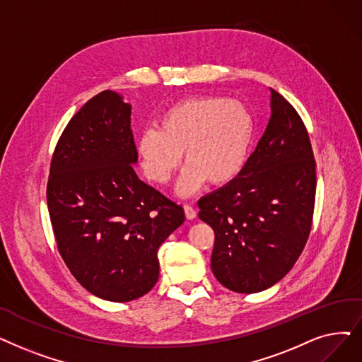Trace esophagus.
Here are the masks:
<instances>
[{
  "instance_id": "34e87169",
  "label": "esophagus",
  "mask_w": 362,
  "mask_h": 362,
  "mask_svg": "<svg viewBox=\"0 0 362 362\" xmlns=\"http://www.w3.org/2000/svg\"><path fill=\"white\" fill-rule=\"evenodd\" d=\"M183 209H185V214H186V218L192 220V218H195V217H197V210H195L192 206H189V204H185Z\"/></svg>"
}]
</instances>
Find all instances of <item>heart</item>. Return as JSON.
<instances>
[{
    "mask_svg": "<svg viewBox=\"0 0 362 362\" xmlns=\"http://www.w3.org/2000/svg\"><path fill=\"white\" fill-rule=\"evenodd\" d=\"M255 122L237 100L194 96L168 107L160 129L137 139V153L146 177L158 185L170 182L185 160L189 163L177 192L191 195L209 180L223 185L243 170L253 140Z\"/></svg>",
    "mask_w": 362,
    "mask_h": 362,
    "instance_id": "heart-1",
    "label": "heart"
}]
</instances>
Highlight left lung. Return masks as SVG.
Returning a JSON list of instances; mask_svg holds the SVG:
<instances>
[{"instance_id":"left-lung-1","label":"left lung","mask_w":362,"mask_h":362,"mask_svg":"<svg viewBox=\"0 0 362 362\" xmlns=\"http://www.w3.org/2000/svg\"><path fill=\"white\" fill-rule=\"evenodd\" d=\"M271 118L240 175L198 201L214 230L211 269L237 293L272 287L306 245L315 207V158L296 109L271 88Z\"/></svg>"}]
</instances>
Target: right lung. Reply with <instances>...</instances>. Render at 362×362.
Segmentation results:
<instances>
[{
	"mask_svg": "<svg viewBox=\"0 0 362 362\" xmlns=\"http://www.w3.org/2000/svg\"><path fill=\"white\" fill-rule=\"evenodd\" d=\"M132 106L105 90L78 111L56 145L47 206L57 250L91 294L130 302L158 281V248L185 222L179 204L140 180Z\"/></svg>",
	"mask_w": 362,
	"mask_h": 362,
	"instance_id": "right-lung-1",
	"label": "right lung"
}]
</instances>
